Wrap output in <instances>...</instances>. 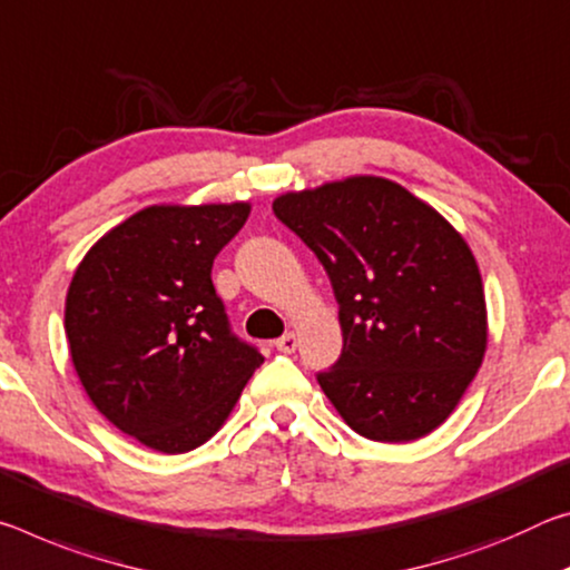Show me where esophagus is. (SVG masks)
Here are the masks:
<instances>
[{
    "label": "esophagus",
    "mask_w": 570,
    "mask_h": 570,
    "mask_svg": "<svg viewBox=\"0 0 570 570\" xmlns=\"http://www.w3.org/2000/svg\"><path fill=\"white\" fill-rule=\"evenodd\" d=\"M297 343H301V338H297L295 333H285L283 338H277V341H275V348H277L279 353H295Z\"/></svg>",
    "instance_id": "obj_1"
}]
</instances>
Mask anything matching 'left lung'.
I'll use <instances>...</instances> for the list:
<instances>
[{"label":"left lung","mask_w":570,"mask_h":570,"mask_svg":"<svg viewBox=\"0 0 570 570\" xmlns=\"http://www.w3.org/2000/svg\"><path fill=\"white\" fill-rule=\"evenodd\" d=\"M275 217L321 259L343 331L318 384L353 432L414 442L454 412L488 351L478 259L440 212L381 176L279 194Z\"/></svg>","instance_id":"obj_1"}]
</instances>
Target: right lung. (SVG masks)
I'll use <instances>...</instances> for the list:
<instances>
[{"instance_id": "1", "label": "right lung", "mask_w": 570, "mask_h": 570, "mask_svg": "<svg viewBox=\"0 0 570 570\" xmlns=\"http://www.w3.org/2000/svg\"><path fill=\"white\" fill-rule=\"evenodd\" d=\"M247 217V202L154 204L75 269L65 297L72 366L92 406L148 450H197L265 361L229 331L212 285L214 257Z\"/></svg>"}]
</instances>
